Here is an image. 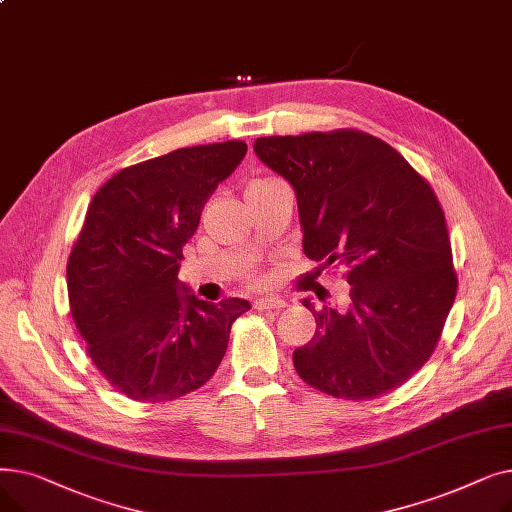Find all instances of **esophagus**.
I'll return each instance as SVG.
<instances>
[{
    "mask_svg": "<svg viewBox=\"0 0 512 512\" xmlns=\"http://www.w3.org/2000/svg\"><path fill=\"white\" fill-rule=\"evenodd\" d=\"M253 307L257 311H280L286 307V303L282 299H274V297H267V299H257L253 303Z\"/></svg>",
    "mask_w": 512,
    "mask_h": 512,
    "instance_id": "obj_1",
    "label": "esophagus"
}]
</instances>
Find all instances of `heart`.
Instances as JSON below:
<instances>
[{"label": "heart", "mask_w": 512, "mask_h": 512, "mask_svg": "<svg viewBox=\"0 0 512 512\" xmlns=\"http://www.w3.org/2000/svg\"><path fill=\"white\" fill-rule=\"evenodd\" d=\"M278 180L272 178H253L247 186H245V199H251L253 195H259L265 188H270L272 184H276Z\"/></svg>", "instance_id": "1"}]
</instances>
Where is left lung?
<instances>
[{
	"instance_id": "left-lung-1",
	"label": "left lung",
	"mask_w": 512,
	"mask_h": 512,
	"mask_svg": "<svg viewBox=\"0 0 512 512\" xmlns=\"http://www.w3.org/2000/svg\"><path fill=\"white\" fill-rule=\"evenodd\" d=\"M253 147L294 186L305 255L344 267L351 284L346 311L303 301L317 328L292 353L294 369L344 400L400 388L436 351L459 286L432 184L386 141L353 128Z\"/></svg>"
}]
</instances>
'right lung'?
<instances>
[{
    "mask_svg": "<svg viewBox=\"0 0 512 512\" xmlns=\"http://www.w3.org/2000/svg\"><path fill=\"white\" fill-rule=\"evenodd\" d=\"M245 153L242 141L176 149L120 170L91 199L66 265L70 313L93 365L130 400L170 402L209 382L251 309L178 294L182 247Z\"/></svg>",
    "mask_w": 512,
    "mask_h": 512,
    "instance_id": "right-lung-1",
    "label": "right lung"
}]
</instances>
